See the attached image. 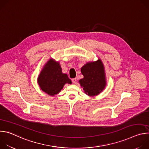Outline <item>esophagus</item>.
Segmentation results:
<instances>
[{
    "mask_svg": "<svg viewBox=\"0 0 149 149\" xmlns=\"http://www.w3.org/2000/svg\"><path fill=\"white\" fill-rule=\"evenodd\" d=\"M76 81H77V79H76V78H72V82L74 84H75V83H76Z\"/></svg>",
    "mask_w": 149,
    "mask_h": 149,
    "instance_id": "obj_1",
    "label": "esophagus"
}]
</instances>
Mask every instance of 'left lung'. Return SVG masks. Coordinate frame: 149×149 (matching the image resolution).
I'll use <instances>...</instances> for the list:
<instances>
[{"label":"left lung","mask_w":149,"mask_h":149,"mask_svg":"<svg viewBox=\"0 0 149 149\" xmlns=\"http://www.w3.org/2000/svg\"><path fill=\"white\" fill-rule=\"evenodd\" d=\"M81 71L84 78L79 82L87 95L91 97L97 95L105 88V74L100 59L87 63L81 68Z\"/></svg>","instance_id":"left-lung-1"}]
</instances>
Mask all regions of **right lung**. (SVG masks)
<instances>
[{"label": "right lung", "instance_id": "obj_1", "mask_svg": "<svg viewBox=\"0 0 149 149\" xmlns=\"http://www.w3.org/2000/svg\"><path fill=\"white\" fill-rule=\"evenodd\" d=\"M38 82L42 91L51 96L58 94L65 84L72 83L67 74L62 73L59 62L53 59H50L42 70Z\"/></svg>", "mask_w": 149, "mask_h": 149}]
</instances>
